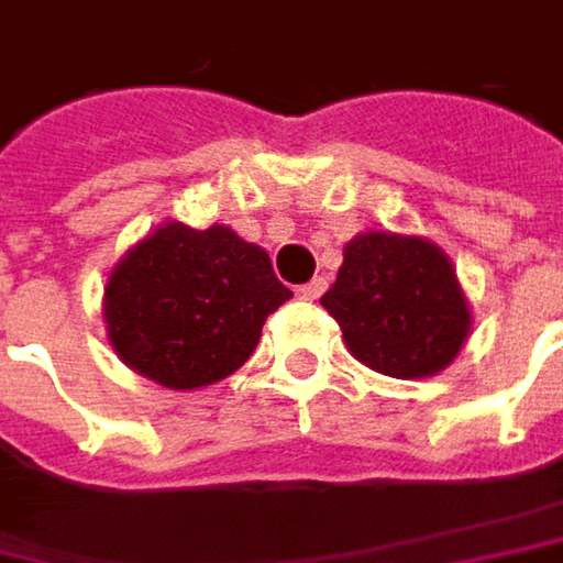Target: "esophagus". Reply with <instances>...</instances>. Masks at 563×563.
Here are the masks:
<instances>
[{"label":"esophagus","mask_w":563,"mask_h":563,"mask_svg":"<svg viewBox=\"0 0 563 563\" xmlns=\"http://www.w3.org/2000/svg\"><path fill=\"white\" fill-rule=\"evenodd\" d=\"M324 289H328V280H324V277H314V280L302 283V286H299V296H302V299H318Z\"/></svg>","instance_id":"esophagus-1"}]
</instances>
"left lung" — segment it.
<instances>
[{"label":"left lung","instance_id":"1","mask_svg":"<svg viewBox=\"0 0 563 563\" xmlns=\"http://www.w3.org/2000/svg\"><path fill=\"white\" fill-rule=\"evenodd\" d=\"M321 306L341 324L350 353L395 379L446 369L472 324L446 254L391 232H366L350 242Z\"/></svg>","mask_w":563,"mask_h":563}]
</instances>
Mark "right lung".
<instances>
[{"label": "right lung", "mask_w": 563, "mask_h": 563, "mask_svg": "<svg viewBox=\"0 0 563 563\" xmlns=\"http://www.w3.org/2000/svg\"><path fill=\"white\" fill-rule=\"evenodd\" d=\"M286 299L264 249L225 225L165 222L114 267L104 321L126 366L184 391L232 376Z\"/></svg>", "instance_id": "1"}]
</instances>
